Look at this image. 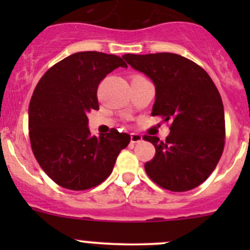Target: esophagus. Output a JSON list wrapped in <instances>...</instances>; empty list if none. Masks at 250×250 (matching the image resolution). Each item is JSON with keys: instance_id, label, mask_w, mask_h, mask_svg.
Here are the masks:
<instances>
[{"instance_id": "obj_1", "label": "esophagus", "mask_w": 250, "mask_h": 250, "mask_svg": "<svg viewBox=\"0 0 250 250\" xmlns=\"http://www.w3.org/2000/svg\"><path fill=\"white\" fill-rule=\"evenodd\" d=\"M130 141H132L133 144L141 143V141H143V135L138 134V133H132V134H130Z\"/></svg>"}]
</instances>
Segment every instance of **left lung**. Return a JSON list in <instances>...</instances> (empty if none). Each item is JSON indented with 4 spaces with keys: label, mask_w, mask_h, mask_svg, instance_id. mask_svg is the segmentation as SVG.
I'll list each match as a JSON object with an SVG mask.
<instances>
[{
    "label": "left lung",
    "mask_w": 250,
    "mask_h": 250,
    "mask_svg": "<svg viewBox=\"0 0 250 250\" xmlns=\"http://www.w3.org/2000/svg\"><path fill=\"white\" fill-rule=\"evenodd\" d=\"M123 58L155 84L151 115L172 121L165 141L144 137L156 148L152 161L145 163L146 173L175 192L197 188L215 169L225 144V113L215 84L202 67L174 53Z\"/></svg>",
    "instance_id": "obj_1"
}]
</instances>
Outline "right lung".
Listing matches in <instances>:
<instances>
[{
    "mask_svg": "<svg viewBox=\"0 0 250 250\" xmlns=\"http://www.w3.org/2000/svg\"><path fill=\"white\" fill-rule=\"evenodd\" d=\"M122 58L99 52H78L50 67L37 83L29 105L32 152L44 173L69 190H87L105 180L130 135L112 128L90 134L88 112L99 109L100 81Z\"/></svg>",
    "mask_w": 250,
    "mask_h": 250,
    "instance_id": "1",
    "label": "right lung"
}]
</instances>
